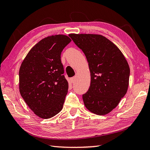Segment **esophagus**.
<instances>
[{
	"instance_id": "34e87169",
	"label": "esophagus",
	"mask_w": 150,
	"mask_h": 150,
	"mask_svg": "<svg viewBox=\"0 0 150 150\" xmlns=\"http://www.w3.org/2000/svg\"><path fill=\"white\" fill-rule=\"evenodd\" d=\"M70 81L71 83H74L75 81H76V77H73V78H72L70 79Z\"/></svg>"
}]
</instances>
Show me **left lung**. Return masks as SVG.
Wrapping results in <instances>:
<instances>
[{
    "instance_id": "left-lung-1",
    "label": "left lung",
    "mask_w": 150,
    "mask_h": 150,
    "mask_svg": "<svg viewBox=\"0 0 150 150\" xmlns=\"http://www.w3.org/2000/svg\"><path fill=\"white\" fill-rule=\"evenodd\" d=\"M87 59L91 84L83 95L86 108L98 115L110 112L125 96L130 69L125 57L111 40L99 34H70Z\"/></svg>"
}]
</instances>
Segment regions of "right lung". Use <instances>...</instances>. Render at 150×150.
Returning a JSON list of instances; mask_svg holds the SVG:
<instances>
[{"label": "right lung", "instance_id": "add662e5", "mask_svg": "<svg viewBox=\"0 0 150 150\" xmlns=\"http://www.w3.org/2000/svg\"><path fill=\"white\" fill-rule=\"evenodd\" d=\"M71 41L62 34L42 39L30 50L20 67L21 96L41 118H51L63 108L68 82L64 76L61 54Z\"/></svg>", "mask_w": 150, "mask_h": 150}]
</instances>
